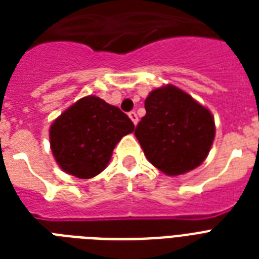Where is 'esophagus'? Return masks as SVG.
Segmentation results:
<instances>
[{
  "label": "esophagus",
  "instance_id": "1",
  "mask_svg": "<svg viewBox=\"0 0 259 259\" xmlns=\"http://www.w3.org/2000/svg\"><path fill=\"white\" fill-rule=\"evenodd\" d=\"M129 118L133 121L134 125H137L138 123V117H137V114H136V111H130L129 113Z\"/></svg>",
  "mask_w": 259,
  "mask_h": 259
}]
</instances>
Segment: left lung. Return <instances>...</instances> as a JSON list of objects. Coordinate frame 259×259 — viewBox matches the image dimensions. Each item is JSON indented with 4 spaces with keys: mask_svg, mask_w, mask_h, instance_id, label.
I'll use <instances>...</instances> for the list:
<instances>
[{
    "mask_svg": "<svg viewBox=\"0 0 259 259\" xmlns=\"http://www.w3.org/2000/svg\"><path fill=\"white\" fill-rule=\"evenodd\" d=\"M145 110L134 134L152 165L177 176L204 161L215 138V122L208 109L168 84L148 95Z\"/></svg>",
    "mask_w": 259,
    "mask_h": 259,
    "instance_id": "obj_1",
    "label": "left lung"
}]
</instances>
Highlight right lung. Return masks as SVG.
<instances>
[{"instance_id": "add662e5", "label": "right lung", "mask_w": 259, "mask_h": 259, "mask_svg": "<svg viewBox=\"0 0 259 259\" xmlns=\"http://www.w3.org/2000/svg\"><path fill=\"white\" fill-rule=\"evenodd\" d=\"M133 130V122L117 106L90 95L75 102L51 125V149L64 172L91 179L105 169L115 145Z\"/></svg>"}]
</instances>
